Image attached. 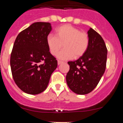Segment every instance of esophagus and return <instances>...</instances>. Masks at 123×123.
Listing matches in <instances>:
<instances>
[{
    "label": "esophagus",
    "mask_w": 123,
    "mask_h": 123,
    "mask_svg": "<svg viewBox=\"0 0 123 123\" xmlns=\"http://www.w3.org/2000/svg\"><path fill=\"white\" fill-rule=\"evenodd\" d=\"M62 63H63V62H62V61H60V60H58V65H61V64Z\"/></svg>",
    "instance_id": "obj_1"
}]
</instances>
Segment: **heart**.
Returning <instances> with one entry per match:
<instances>
[{
    "label": "heart",
    "mask_w": 123,
    "mask_h": 123,
    "mask_svg": "<svg viewBox=\"0 0 123 123\" xmlns=\"http://www.w3.org/2000/svg\"><path fill=\"white\" fill-rule=\"evenodd\" d=\"M55 36L49 34L46 38V43L52 55H58L61 60H68L74 57L78 58L86 52L89 45L87 34L70 25H63L55 29Z\"/></svg>",
    "instance_id": "b5f03b06"
}]
</instances>
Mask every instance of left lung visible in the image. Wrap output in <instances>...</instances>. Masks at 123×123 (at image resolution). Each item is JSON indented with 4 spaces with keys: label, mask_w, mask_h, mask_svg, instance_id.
Listing matches in <instances>:
<instances>
[{
    "label": "left lung",
    "mask_w": 123,
    "mask_h": 123,
    "mask_svg": "<svg viewBox=\"0 0 123 123\" xmlns=\"http://www.w3.org/2000/svg\"><path fill=\"white\" fill-rule=\"evenodd\" d=\"M87 34L89 45L86 52L77 60L68 62L69 70L66 76L69 89L79 95L92 92L106 68L107 49L103 38L92 28Z\"/></svg>",
    "instance_id": "1"
}]
</instances>
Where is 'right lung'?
Returning a JSON list of instances; mask_svg holds the SVG:
<instances>
[{
  "label": "right lung",
  "instance_id": "obj_1",
  "mask_svg": "<svg viewBox=\"0 0 123 123\" xmlns=\"http://www.w3.org/2000/svg\"><path fill=\"white\" fill-rule=\"evenodd\" d=\"M51 30L49 23H34L19 32L14 42L10 56L12 76L26 94L36 95L45 91L57 67V60L46 43Z\"/></svg>",
  "mask_w": 123,
  "mask_h": 123
}]
</instances>
